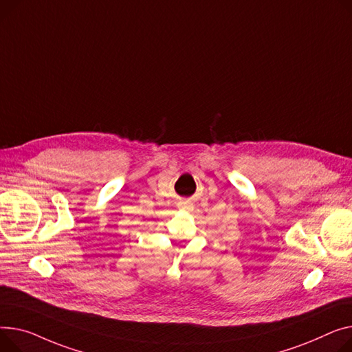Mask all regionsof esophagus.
Instances as JSON below:
<instances>
[{"label":"esophagus","mask_w":352,"mask_h":352,"mask_svg":"<svg viewBox=\"0 0 352 352\" xmlns=\"http://www.w3.org/2000/svg\"><path fill=\"white\" fill-rule=\"evenodd\" d=\"M178 208H179V209H185V210H190L192 206H191L190 204H186V202H181V204L178 205Z\"/></svg>","instance_id":"34e87169"}]
</instances>
